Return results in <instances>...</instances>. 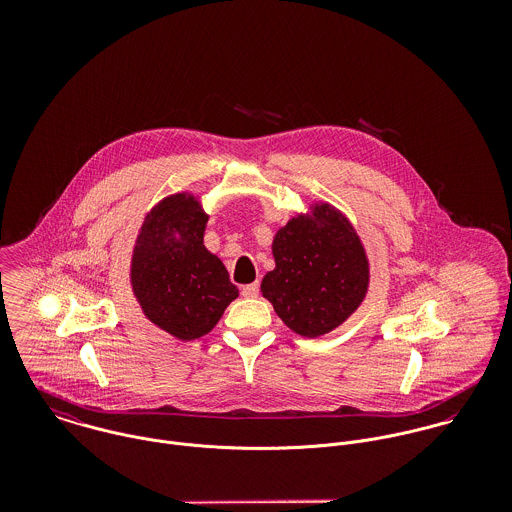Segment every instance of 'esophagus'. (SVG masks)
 I'll list each match as a JSON object with an SVG mask.
<instances>
[{"instance_id":"obj_1","label":"esophagus","mask_w":512,"mask_h":512,"mask_svg":"<svg viewBox=\"0 0 512 512\" xmlns=\"http://www.w3.org/2000/svg\"><path fill=\"white\" fill-rule=\"evenodd\" d=\"M258 293H260V286L258 284H248V286L242 288V295L244 297H258Z\"/></svg>"}]
</instances>
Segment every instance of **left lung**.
<instances>
[{"label":"left lung","instance_id":"1","mask_svg":"<svg viewBox=\"0 0 512 512\" xmlns=\"http://www.w3.org/2000/svg\"><path fill=\"white\" fill-rule=\"evenodd\" d=\"M276 268L260 292L301 337H321L343 325L365 301L370 264L365 244L337 207L315 201L276 230Z\"/></svg>","mask_w":512,"mask_h":512}]
</instances>
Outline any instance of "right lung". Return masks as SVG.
<instances>
[{"label":"right lung","instance_id":"right-lung-1","mask_svg":"<svg viewBox=\"0 0 512 512\" xmlns=\"http://www.w3.org/2000/svg\"><path fill=\"white\" fill-rule=\"evenodd\" d=\"M209 213L191 191L163 197L138 230L130 286L142 313L179 341L211 333L238 297L219 256L205 246Z\"/></svg>","mask_w":512,"mask_h":512}]
</instances>
